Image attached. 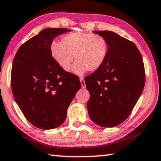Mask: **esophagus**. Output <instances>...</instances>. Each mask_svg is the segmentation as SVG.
<instances>
[{
    "label": "esophagus",
    "instance_id": "esophagus-1",
    "mask_svg": "<svg viewBox=\"0 0 161 161\" xmlns=\"http://www.w3.org/2000/svg\"><path fill=\"white\" fill-rule=\"evenodd\" d=\"M80 82L81 84V87H82L83 88H86V83H85V80H84L83 78H80Z\"/></svg>",
    "mask_w": 161,
    "mask_h": 161
}]
</instances>
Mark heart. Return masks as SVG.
<instances>
[{"instance_id":"heart-1","label":"heart","mask_w":161,"mask_h":161,"mask_svg":"<svg viewBox=\"0 0 161 161\" xmlns=\"http://www.w3.org/2000/svg\"><path fill=\"white\" fill-rule=\"evenodd\" d=\"M108 50V43L104 37L83 32L68 34L63 37L61 43L53 41L50 46L53 58L66 72L70 70L75 56L77 61L71 71L78 75L101 68L107 58Z\"/></svg>"}]
</instances>
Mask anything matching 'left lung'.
Masks as SVG:
<instances>
[{
    "label": "left lung",
    "mask_w": 161,
    "mask_h": 161,
    "mask_svg": "<svg viewBox=\"0 0 161 161\" xmlns=\"http://www.w3.org/2000/svg\"><path fill=\"white\" fill-rule=\"evenodd\" d=\"M93 33L106 39L109 50L103 65L85 78L90 93L88 115L101 127H115L128 117L143 92V59L136 45L116 33Z\"/></svg>",
    "instance_id": "left-lung-1"
}]
</instances>
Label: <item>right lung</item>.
Masks as SVG:
<instances>
[{
    "label": "right lung",
    "mask_w": 161,
    "mask_h": 161,
    "mask_svg": "<svg viewBox=\"0 0 161 161\" xmlns=\"http://www.w3.org/2000/svg\"><path fill=\"white\" fill-rule=\"evenodd\" d=\"M68 28H46L21 46L11 71L15 101L31 124L44 130L64 122L67 109L80 88L77 76L62 70L50 51L54 38Z\"/></svg>",
    "instance_id": "add662e5"
}]
</instances>
